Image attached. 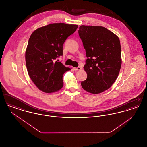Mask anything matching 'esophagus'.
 Segmentation results:
<instances>
[{"instance_id":"esophagus-1","label":"esophagus","mask_w":147,"mask_h":147,"mask_svg":"<svg viewBox=\"0 0 147 147\" xmlns=\"http://www.w3.org/2000/svg\"><path fill=\"white\" fill-rule=\"evenodd\" d=\"M73 69L75 70H81V69H82V67H77V68H74Z\"/></svg>"}]
</instances>
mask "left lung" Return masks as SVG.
<instances>
[{
    "label": "left lung",
    "mask_w": 147,
    "mask_h": 147,
    "mask_svg": "<svg viewBox=\"0 0 147 147\" xmlns=\"http://www.w3.org/2000/svg\"><path fill=\"white\" fill-rule=\"evenodd\" d=\"M78 33L88 58L84 69L87 78L81 83L85 91L97 94L109 89L121 67L119 37L102 26L82 25Z\"/></svg>",
    "instance_id": "1"
}]
</instances>
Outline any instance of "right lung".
I'll return each instance as SVG.
<instances>
[{
    "label": "right lung",
    "instance_id": "obj_1",
    "mask_svg": "<svg viewBox=\"0 0 147 147\" xmlns=\"http://www.w3.org/2000/svg\"><path fill=\"white\" fill-rule=\"evenodd\" d=\"M78 27L64 23L51 24L36 29L30 36L25 52L26 68L40 90L52 93L62 88L63 74L71 69L55 59L63 55V43Z\"/></svg>",
    "mask_w": 147,
    "mask_h": 147
}]
</instances>
